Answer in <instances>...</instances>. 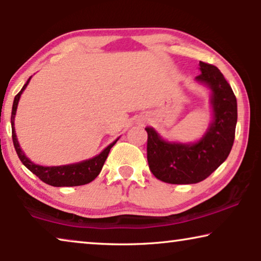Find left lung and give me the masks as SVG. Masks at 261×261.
<instances>
[{
    "label": "left lung",
    "mask_w": 261,
    "mask_h": 261,
    "mask_svg": "<svg viewBox=\"0 0 261 261\" xmlns=\"http://www.w3.org/2000/svg\"><path fill=\"white\" fill-rule=\"evenodd\" d=\"M196 81L212 90L213 122L195 144L163 140L153 128L147 132V162L151 172L170 184H195L209 177L229 155L235 138L238 105L230 85L212 64L199 62Z\"/></svg>",
    "instance_id": "1"
}]
</instances>
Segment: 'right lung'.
I'll return each instance as SVG.
<instances>
[{
    "instance_id": "obj_1",
    "label": "right lung",
    "mask_w": 261,
    "mask_h": 261,
    "mask_svg": "<svg viewBox=\"0 0 261 261\" xmlns=\"http://www.w3.org/2000/svg\"><path fill=\"white\" fill-rule=\"evenodd\" d=\"M31 78L32 77L28 78L26 84L23 85L21 91L15 96V98H14L12 117H10V122H12L13 144L21 163H22L32 173H34L35 176L39 177V179H41L46 184L52 185V187H78V185L90 183V181L94 180L95 178L98 176L99 172H101L103 164H105L107 156H108L110 152V148L116 144L117 139L113 142V144H110L108 147L103 149L98 155L77 164H70V165L63 166H40L32 163L31 160L27 158L26 154H24L22 149H21L15 134V127H14V119H15L19 99L21 97V94H22L28 83H30Z\"/></svg>"
}]
</instances>
